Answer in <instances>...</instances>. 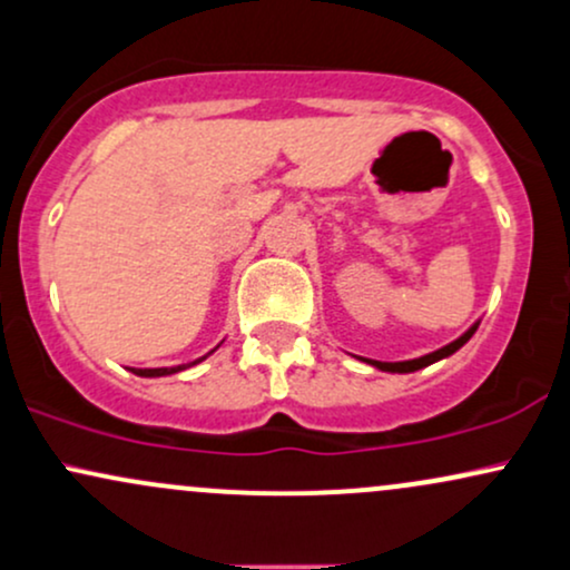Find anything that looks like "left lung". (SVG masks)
I'll list each match as a JSON object with an SVG mask.
<instances>
[{"label":"left lung","mask_w":570,"mask_h":570,"mask_svg":"<svg viewBox=\"0 0 570 570\" xmlns=\"http://www.w3.org/2000/svg\"><path fill=\"white\" fill-rule=\"evenodd\" d=\"M476 326H480V322L469 326V330L463 332V335L458 337V340H453V343L442 345L440 351H431V353H426V356H421V358H410V362H375V358H362V362H367V364H372V367H377V370H383V372H399V375H404V372L423 370V367H429V364L440 362V358L453 356V353H455L458 348H461V345H466V343H469V337L474 335Z\"/></svg>","instance_id":"obj_1"}]
</instances>
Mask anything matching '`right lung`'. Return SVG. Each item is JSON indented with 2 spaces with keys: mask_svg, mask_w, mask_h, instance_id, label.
Returning a JSON list of instances; mask_svg holds the SVG:
<instances>
[{
  "mask_svg": "<svg viewBox=\"0 0 570 570\" xmlns=\"http://www.w3.org/2000/svg\"><path fill=\"white\" fill-rule=\"evenodd\" d=\"M206 356H208V353H206ZM206 356L195 358V362H189V364H176V367H155V370H134V367H130V372H134V375H139V377H166V375H174V372L195 367V364H200Z\"/></svg>",
  "mask_w": 570,
  "mask_h": 570,
  "instance_id": "add662e5",
  "label": "right lung"
}]
</instances>
